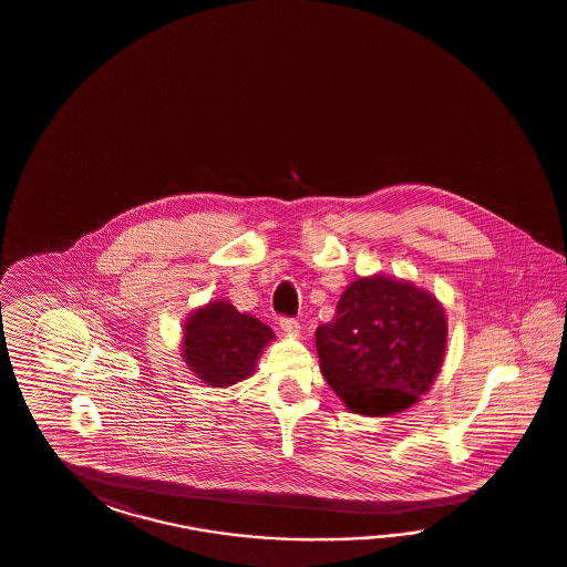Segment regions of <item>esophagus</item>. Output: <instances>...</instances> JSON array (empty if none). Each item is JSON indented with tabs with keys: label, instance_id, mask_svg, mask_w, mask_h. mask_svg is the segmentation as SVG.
<instances>
[{
	"label": "esophagus",
	"instance_id": "obj_1",
	"mask_svg": "<svg viewBox=\"0 0 567 567\" xmlns=\"http://www.w3.org/2000/svg\"><path fill=\"white\" fill-rule=\"evenodd\" d=\"M279 327H281V330H284L286 334H290V337H298V334H300V322L293 320V318H281V320H279Z\"/></svg>",
	"mask_w": 567,
	"mask_h": 567
}]
</instances>
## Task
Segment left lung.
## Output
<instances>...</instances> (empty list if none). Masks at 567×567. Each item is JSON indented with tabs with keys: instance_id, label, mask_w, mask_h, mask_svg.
I'll return each instance as SVG.
<instances>
[{
	"instance_id": "obj_1",
	"label": "left lung",
	"mask_w": 567,
	"mask_h": 567,
	"mask_svg": "<svg viewBox=\"0 0 567 567\" xmlns=\"http://www.w3.org/2000/svg\"><path fill=\"white\" fill-rule=\"evenodd\" d=\"M447 318L431 291L388 276L359 277L318 327L320 371L344 406L388 416L419 402L443 365Z\"/></svg>"
}]
</instances>
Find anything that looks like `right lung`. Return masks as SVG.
I'll return each instance as SVG.
<instances>
[{"label": "right lung", "mask_w": 567, "mask_h": 567, "mask_svg": "<svg viewBox=\"0 0 567 567\" xmlns=\"http://www.w3.org/2000/svg\"><path fill=\"white\" fill-rule=\"evenodd\" d=\"M274 339V330L259 318L216 300L187 318L182 357L202 382L226 388L252 375L257 359Z\"/></svg>", "instance_id": "add662e5"}]
</instances>
